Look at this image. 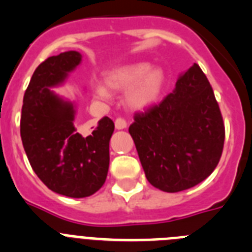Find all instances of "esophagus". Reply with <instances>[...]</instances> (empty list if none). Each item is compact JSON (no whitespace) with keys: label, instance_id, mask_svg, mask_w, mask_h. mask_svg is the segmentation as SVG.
Segmentation results:
<instances>
[{"label":"esophagus","instance_id":"34e87169","mask_svg":"<svg viewBox=\"0 0 252 252\" xmlns=\"http://www.w3.org/2000/svg\"><path fill=\"white\" fill-rule=\"evenodd\" d=\"M115 126L117 130H122V128L127 127V122H126L125 119H122V117H119V119H116Z\"/></svg>","mask_w":252,"mask_h":252}]
</instances>
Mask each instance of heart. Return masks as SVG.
Returning <instances> with one entry per match:
<instances>
[{"mask_svg":"<svg viewBox=\"0 0 252 252\" xmlns=\"http://www.w3.org/2000/svg\"><path fill=\"white\" fill-rule=\"evenodd\" d=\"M106 83L115 91H128L126 101L131 108L145 110L159 99L165 86V74L161 69H151L149 63H136L110 70L106 74ZM93 93L103 101L111 99L112 95L103 84H95Z\"/></svg>","mask_w":252,"mask_h":252,"instance_id":"obj_1","label":"heart"}]
</instances>
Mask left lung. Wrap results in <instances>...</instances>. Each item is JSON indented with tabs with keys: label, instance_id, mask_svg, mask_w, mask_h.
<instances>
[{
	"label": "left lung",
	"instance_id": "1",
	"mask_svg": "<svg viewBox=\"0 0 252 252\" xmlns=\"http://www.w3.org/2000/svg\"><path fill=\"white\" fill-rule=\"evenodd\" d=\"M128 132L155 188L180 192L212 174L223 150L224 125L199 65L194 63L180 75L160 103L135 113Z\"/></svg>",
	"mask_w": 252,
	"mask_h": 252
}]
</instances>
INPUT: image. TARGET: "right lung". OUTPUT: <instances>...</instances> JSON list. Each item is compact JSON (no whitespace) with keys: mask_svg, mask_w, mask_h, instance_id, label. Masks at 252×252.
<instances>
[{"mask_svg":"<svg viewBox=\"0 0 252 252\" xmlns=\"http://www.w3.org/2000/svg\"><path fill=\"white\" fill-rule=\"evenodd\" d=\"M81 60L78 51L44 60L31 77L20 121L22 145L35 174L50 190L72 198L90 197L104 184L115 130L106 116L90 135H81L73 125L74 104L49 90L63 83Z\"/></svg>","mask_w":252,"mask_h":252,"instance_id":"add662e5","label":"right lung"}]
</instances>
